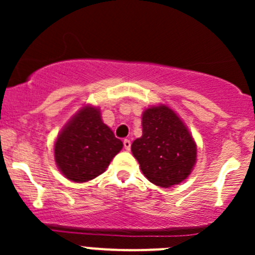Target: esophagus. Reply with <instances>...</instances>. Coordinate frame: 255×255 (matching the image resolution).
<instances>
[{"mask_svg": "<svg viewBox=\"0 0 255 255\" xmlns=\"http://www.w3.org/2000/svg\"><path fill=\"white\" fill-rule=\"evenodd\" d=\"M123 146H125L126 150H129V149H130V140L129 139L123 140Z\"/></svg>", "mask_w": 255, "mask_h": 255, "instance_id": "esophagus-1", "label": "esophagus"}]
</instances>
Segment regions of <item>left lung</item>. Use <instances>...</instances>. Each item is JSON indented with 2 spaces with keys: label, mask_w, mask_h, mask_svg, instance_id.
I'll return each mask as SVG.
<instances>
[{
  "label": "left lung",
  "mask_w": 255,
  "mask_h": 255,
  "mask_svg": "<svg viewBox=\"0 0 255 255\" xmlns=\"http://www.w3.org/2000/svg\"><path fill=\"white\" fill-rule=\"evenodd\" d=\"M142 127V137L130 149L144 176L161 187L184 181L196 163L197 148L179 116L165 105L150 107L143 112Z\"/></svg>",
  "instance_id": "8db88e82"
}]
</instances>
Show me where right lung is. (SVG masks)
<instances>
[{
  "label": "right lung",
  "instance_id": "add662e5",
  "mask_svg": "<svg viewBox=\"0 0 255 255\" xmlns=\"http://www.w3.org/2000/svg\"><path fill=\"white\" fill-rule=\"evenodd\" d=\"M122 146V140L102 122L100 110L87 105L58 135L54 158L66 179L85 182L101 175Z\"/></svg>",
  "mask_w": 255,
  "mask_h": 255
}]
</instances>
